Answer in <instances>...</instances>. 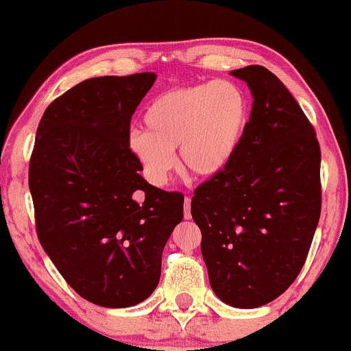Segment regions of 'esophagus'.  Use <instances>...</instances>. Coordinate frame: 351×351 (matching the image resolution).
<instances>
[{"instance_id":"obj_1","label":"esophagus","mask_w":351,"mask_h":351,"mask_svg":"<svg viewBox=\"0 0 351 351\" xmlns=\"http://www.w3.org/2000/svg\"><path fill=\"white\" fill-rule=\"evenodd\" d=\"M190 208H192V200H190V197H185V200H184V216H185V219L192 218Z\"/></svg>"}]
</instances>
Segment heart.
I'll return each mask as SVG.
<instances>
[{
  "mask_svg": "<svg viewBox=\"0 0 351 351\" xmlns=\"http://www.w3.org/2000/svg\"><path fill=\"white\" fill-rule=\"evenodd\" d=\"M249 99L239 86L211 81L159 94L143 114L145 132L128 146L151 184L161 187L174 171V151L185 171L213 177L231 162L249 127Z\"/></svg>",
  "mask_w": 351,
  "mask_h": 351,
  "instance_id": "b5f03b06",
  "label": "heart"
}]
</instances>
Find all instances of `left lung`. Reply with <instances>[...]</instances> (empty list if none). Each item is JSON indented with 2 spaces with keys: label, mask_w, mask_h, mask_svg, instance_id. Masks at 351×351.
Listing matches in <instances>:
<instances>
[{
  "label": "left lung",
  "mask_w": 351,
  "mask_h": 351,
  "mask_svg": "<svg viewBox=\"0 0 351 351\" xmlns=\"http://www.w3.org/2000/svg\"><path fill=\"white\" fill-rule=\"evenodd\" d=\"M254 102L239 149L195 189L210 285L232 308L274 301L300 275L321 216V146L308 117L261 64L231 71Z\"/></svg>",
  "instance_id": "1"
}]
</instances>
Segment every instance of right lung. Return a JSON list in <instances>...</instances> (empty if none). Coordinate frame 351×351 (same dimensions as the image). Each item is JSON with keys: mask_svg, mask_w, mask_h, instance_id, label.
<instances>
[{"mask_svg": "<svg viewBox=\"0 0 351 351\" xmlns=\"http://www.w3.org/2000/svg\"><path fill=\"white\" fill-rule=\"evenodd\" d=\"M154 73L90 77L43 112L29 189L43 250L66 283L102 308L145 301L164 245L184 218V195L140 176L130 122Z\"/></svg>", "mask_w": 351, "mask_h": 351, "instance_id": "1", "label": "right lung"}]
</instances>
